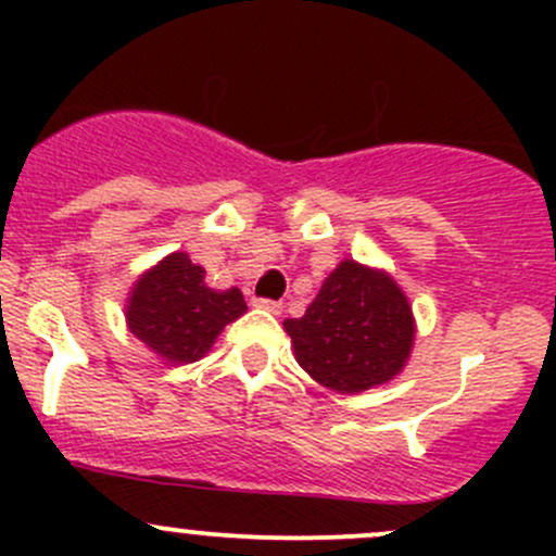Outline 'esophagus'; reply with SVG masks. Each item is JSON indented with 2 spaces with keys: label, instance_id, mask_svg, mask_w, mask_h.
Masks as SVG:
<instances>
[{
  "label": "esophagus",
  "instance_id": "34e87169",
  "mask_svg": "<svg viewBox=\"0 0 556 556\" xmlns=\"http://www.w3.org/2000/svg\"><path fill=\"white\" fill-rule=\"evenodd\" d=\"M252 306H257V309H263V312H268V314H282V304H279V301L252 299Z\"/></svg>",
  "mask_w": 556,
  "mask_h": 556
}]
</instances>
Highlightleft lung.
Returning <instances> with one entry per match:
<instances>
[{"label": "left lung", "instance_id": "8db88e82", "mask_svg": "<svg viewBox=\"0 0 556 556\" xmlns=\"http://www.w3.org/2000/svg\"><path fill=\"white\" fill-rule=\"evenodd\" d=\"M299 366L317 384L357 395L387 384L412 357L417 323L384 268L344 257L299 319H285Z\"/></svg>", "mask_w": 556, "mask_h": 556}]
</instances>
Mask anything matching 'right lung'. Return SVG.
Instances as JSON below:
<instances>
[{"mask_svg":"<svg viewBox=\"0 0 556 556\" xmlns=\"http://www.w3.org/2000/svg\"><path fill=\"white\" fill-rule=\"evenodd\" d=\"M247 312L239 288L215 290L188 252H169L139 274L126 299V325L166 366L195 363L228 323Z\"/></svg>","mask_w":556,"mask_h":556,"instance_id":"obj_1","label":"right lung"}]
</instances>
